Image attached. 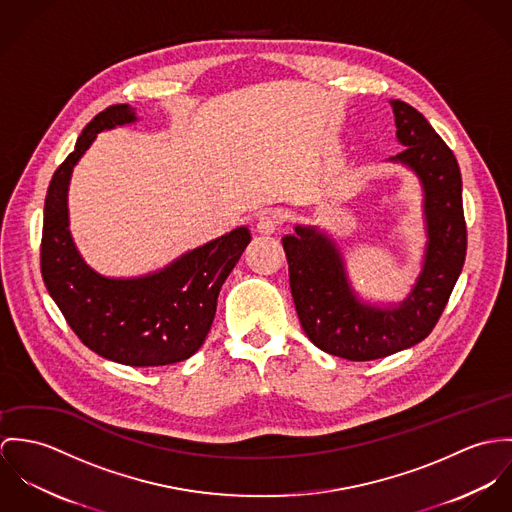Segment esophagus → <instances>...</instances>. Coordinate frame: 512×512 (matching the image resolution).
Masks as SVG:
<instances>
[{"instance_id": "34e87169", "label": "esophagus", "mask_w": 512, "mask_h": 512, "mask_svg": "<svg viewBox=\"0 0 512 512\" xmlns=\"http://www.w3.org/2000/svg\"><path fill=\"white\" fill-rule=\"evenodd\" d=\"M255 229L261 235H273L279 229V218L273 214H261L259 220L255 222Z\"/></svg>"}]
</instances>
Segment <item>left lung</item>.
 Returning a JSON list of instances; mask_svg holds the SVG:
<instances>
[{
    "label": "left lung",
    "mask_w": 512,
    "mask_h": 512,
    "mask_svg": "<svg viewBox=\"0 0 512 512\" xmlns=\"http://www.w3.org/2000/svg\"><path fill=\"white\" fill-rule=\"evenodd\" d=\"M398 143L391 163L420 180L426 247L422 271L398 304H371L351 286L334 237L316 226H294L284 235L290 292L308 340L349 361L381 359L424 340L442 316L463 269L467 229L461 172L452 149L428 119L406 102L391 100Z\"/></svg>",
    "instance_id": "obj_1"
}]
</instances>
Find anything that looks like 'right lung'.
<instances>
[{
    "label": "right lung",
    "mask_w": 512,
    "mask_h": 512,
    "mask_svg": "<svg viewBox=\"0 0 512 512\" xmlns=\"http://www.w3.org/2000/svg\"><path fill=\"white\" fill-rule=\"evenodd\" d=\"M129 104L110 106L82 131L45 198L41 273L74 334L98 355L131 367L172 365L206 340L222 284L251 241L245 226L196 247L161 271L114 279L94 271L68 229V184L96 135L135 123Z\"/></svg>",
    "instance_id": "1"
}]
</instances>
